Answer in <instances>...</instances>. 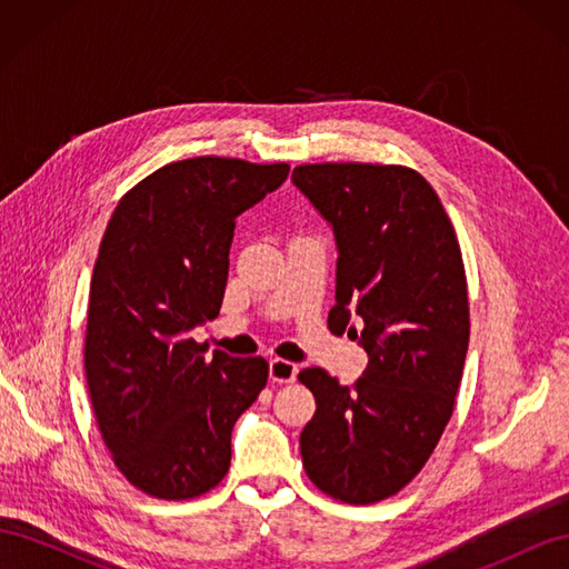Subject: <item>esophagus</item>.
Instances as JSON below:
<instances>
[{
  "instance_id": "esophagus-1",
  "label": "esophagus",
  "mask_w": 569,
  "mask_h": 569,
  "mask_svg": "<svg viewBox=\"0 0 569 569\" xmlns=\"http://www.w3.org/2000/svg\"><path fill=\"white\" fill-rule=\"evenodd\" d=\"M299 375V366L291 363L284 358H272L270 360V380L272 382H295Z\"/></svg>"
}]
</instances>
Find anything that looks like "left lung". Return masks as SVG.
Masks as SVG:
<instances>
[{"instance_id": "1", "label": "left lung", "mask_w": 569, "mask_h": 569, "mask_svg": "<svg viewBox=\"0 0 569 569\" xmlns=\"http://www.w3.org/2000/svg\"><path fill=\"white\" fill-rule=\"evenodd\" d=\"M291 180L337 239L327 325L349 330L370 358L351 387L322 368L299 372L318 406L299 439L303 468L327 496L370 506L412 481L453 416L470 341L462 253L418 170L306 163Z\"/></svg>"}]
</instances>
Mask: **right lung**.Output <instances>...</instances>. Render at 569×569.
<instances>
[{
  "instance_id": "add662e5",
  "label": "right lung",
  "mask_w": 569,
  "mask_h": 569,
  "mask_svg": "<svg viewBox=\"0 0 569 569\" xmlns=\"http://www.w3.org/2000/svg\"><path fill=\"white\" fill-rule=\"evenodd\" d=\"M287 176L222 157L168 163L123 194L101 237L84 375L116 468L153 498L220 485L232 427L268 382L266 358H209L192 330L220 313L234 218Z\"/></svg>"
}]
</instances>
